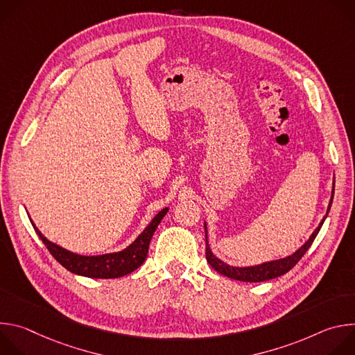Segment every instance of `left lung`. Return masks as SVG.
I'll use <instances>...</instances> for the list:
<instances>
[{
    "label": "left lung",
    "mask_w": 355,
    "mask_h": 355,
    "mask_svg": "<svg viewBox=\"0 0 355 355\" xmlns=\"http://www.w3.org/2000/svg\"><path fill=\"white\" fill-rule=\"evenodd\" d=\"M333 196H334V182H333V191H331V198L329 202L327 207V212L323 216V219L320 220L319 226L315 229V232L311 234V237L308 239V241H305V244H302L295 252H292L291 256H286L284 259H278V260H271V261H266L261 264H256V266H248V267H234L230 266L225 261H222L220 259H218L209 245L208 241V227H207V222H204L205 226V240H207V261L209 263V266L218 271L219 274L236 279V281H243V282H263V281H268L277 277H281L284 274H286L291 268L295 267V264L303 257V254L309 250V247L312 245L313 240L316 239L320 227L323 226L329 211L331 208V202H333Z\"/></svg>",
    "instance_id": "8db88e82"
}]
</instances>
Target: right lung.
Here are the masks:
<instances>
[{
  "label": "right lung",
  "instance_id": "obj_1",
  "mask_svg": "<svg viewBox=\"0 0 355 355\" xmlns=\"http://www.w3.org/2000/svg\"><path fill=\"white\" fill-rule=\"evenodd\" d=\"M168 208L162 209L153 219H151V222L144 227V230L135 239V241L130 243L126 248L99 256H81L77 254V252L69 251L62 245L46 239L35 226L32 219L31 223L37 236L40 237V240L50 251V254H52L66 270H69L73 274L88 278L111 279L128 275L137 270L144 263L147 257L150 240L153 237L157 226L160 225L162 219L166 216Z\"/></svg>",
  "mask_w": 355,
  "mask_h": 355
}]
</instances>
